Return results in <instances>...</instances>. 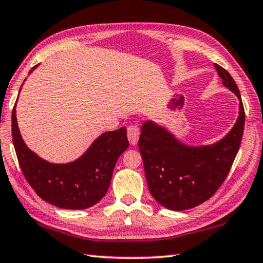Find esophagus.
Listing matches in <instances>:
<instances>
[{"label": "esophagus", "mask_w": 263, "mask_h": 263, "mask_svg": "<svg viewBox=\"0 0 263 263\" xmlns=\"http://www.w3.org/2000/svg\"><path fill=\"white\" fill-rule=\"evenodd\" d=\"M139 135H140V131H139L138 125L132 124L127 127V138L130 140L131 145L137 144V141L139 139Z\"/></svg>", "instance_id": "esophagus-1"}]
</instances>
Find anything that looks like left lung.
<instances>
[{
	"label": "left lung",
	"instance_id": "obj_1",
	"mask_svg": "<svg viewBox=\"0 0 263 263\" xmlns=\"http://www.w3.org/2000/svg\"><path fill=\"white\" fill-rule=\"evenodd\" d=\"M222 84L240 101L239 117L228 135L206 146H189L166 128L145 122L138 146L152 197L168 210H190L210 199L228 176L240 148L245 109L236 83L226 69L214 64Z\"/></svg>",
	"mask_w": 263,
	"mask_h": 263
}]
</instances>
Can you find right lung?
I'll return each mask as SVG.
<instances>
[{
	"label": "right lung",
	"instance_id": "add662e5",
	"mask_svg": "<svg viewBox=\"0 0 263 263\" xmlns=\"http://www.w3.org/2000/svg\"><path fill=\"white\" fill-rule=\"evenodd\" d=\"M15 106L11 115L12 143L21 170L36 194L64 210H85L101 201L109 190L117 160L128 147L126 127L103 133L77 160L51 164L29 149L23 141Z\"/></svg>",
	"mask_w": 263,
	"mask_h": 263
}]
</instances>
